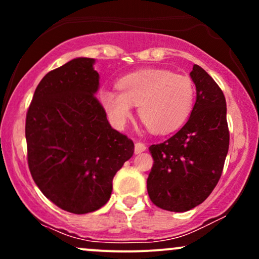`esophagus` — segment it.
Wrapping results in <instances>:
<instances>
[{"label": "esophagus", "mask_w": 259, "mask_h": 259, "mask_svg": "<svg viewBox=\"0 0 259 259\" xmlns=\"http://www.w3.org/2000/svg\"><path fill=\"white\" fill-rule=\"evenodd\" d=\"M144 151H146V145L142 144V142H136V144H135V153L139 154V153L144 152Z\"/></svg>", "instance_id": "esophagus-1"}]
</instances>
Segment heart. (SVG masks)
<instances>
[{
	"mask_svg": "<svg viewBox=\"0 0 259 259\" xmlns=\"http://www.w3.org/2000/svg\"><path fill=\"white\" fill-rule=\"evenodd\" d=\"M119 91L101 89L99 99L113 124L124 126L139 105V115L151 130L168 134L189 119L195 105V85L186 75L165 69H142L118 81Z\"/></svg>",
	"mask_w": 259,
	"mask_h": 259,
	"instance_id": "obj_1",
	"label": "heart"
}]
</instances>
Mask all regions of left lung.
I'll list each match as a JSON object with an SVG mask.
<instances>
[{
    "instance_id": "left-lung-1",
    "label": "left lung",
    "mask_w": 259,
    "mask_h": 259,
    "mask_svg": "<svg viewBox=\"0 0 259 259\" xmlns=\"http://www.w3.org/2000/svg\"><path fill=\"white\" fill-rule=\"evenodd\" d=\"M196 103L187 123L162 144L150 146L153 167L147 192L157 207L186 212L217 186L229 150L227 102L212 76L194 64Z\"/></svg>"
}]
</instances>
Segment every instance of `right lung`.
<instances>
[{"instance_id": "right-lung-1", "label": "right lung", "mask_w": 259, "mask_h": 259, "mask_svg": "<svg viewBox=\"0 0 259 259\" xmlns=\"http://www.w3.org/2000/svg\"><path fill=\"white\" fill-rule=\"evenodd\" d=\"M94 58L69 61L44 76L25 120L28 165L35 184L56 206L74 214L100 209L134 142L111 126L96 99Z\"/></svg>"}]
</instances>
